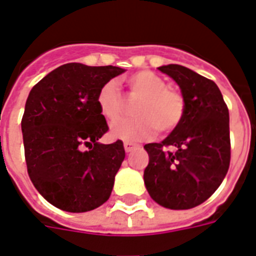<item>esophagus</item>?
<instances>
[{"instance_id": "obj_1", "label": "esophagus", "mask_w": 256, "mask_h": 256, "mask_svg": "<svg viewBox=\"0 0 256 256\" xmlns=\"http://www.w3.org/2000/svg\"><path fill=\"white\" fill-rule=\"evenodd\" d=\"M124 151L126 152H132V151H134V150L138 148V144H135V143H132V142H124Z\"/></svg>"}]
</instances>
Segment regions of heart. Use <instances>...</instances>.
Instances as JSON below:
<instances>
[{
    "instance_id": "heart-1",
    "label": "heart",
    "mask_w": 256,
    "mask_h": 256,
    "mask_svg": "<svg viewBox=\"0 0 256 256\" xmlns=\"http://www.w3.org/2000/svg\"><path fill=\"white\" fill-rule=\"evenodd\" d=\"M132 97L139 98L132 120H121L112 126V134L128 142L150 138L156 128L168 132L182 124L186 114V100L180 90L167 86L160 76L152 72H136L126 78ZM97 105L104 117L114 122L124 112V100L117 81L110 80L101 86Z\"/></svg>"
}]
</instances>
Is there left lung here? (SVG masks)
Listing matches in <instances>:
<instances>
[{"label": "left lung", "mask_w": 256, "mask_h": 256, "mask_svg": "<svg viewBox=\"0 0 256 256\" xmlns=\"http://www.w3.org/2000/svg\"><path fill=\"white\" fill-rule=\"evenodd\" d=\"M158 70L178 84L186 114L163 142L144 146L150 162L143 178L159 205L190 209L206 201L228 174L232 155L229 109L214 81L178 64Z\"/></svg>", "instance_id": "1"}]
</instances>
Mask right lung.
Segmentation results:
<instances>
[{
	"instance_id": "right-lung-1",
	"label": "right lung",
	"mask_w": 256,
	"mask_h": 256,
	"mask_svg": "<svg viewBox=\"0 0 256 256\" xmlns=\"http://www.w3.org/2000/svg\"><path fill=\"white\" fill-rule=\"evenodd\" d=\"M122 72L113 66L64 64L27 97L20 122L27 172L36 190L62 210H93L112 194L124 148L122 140L97 142L109 130L97 94Z\"/></svg>"
}]
</instances>
